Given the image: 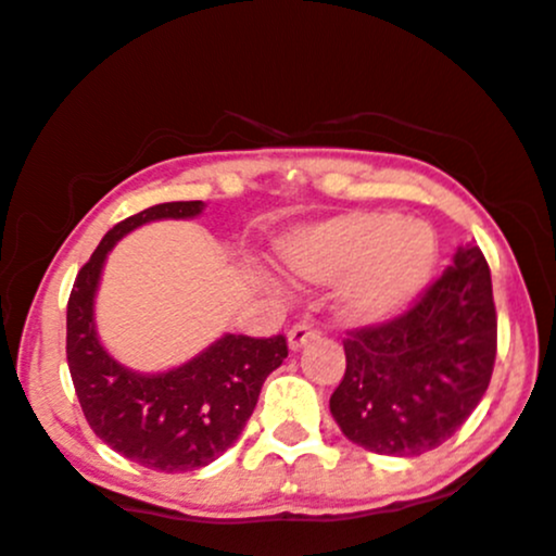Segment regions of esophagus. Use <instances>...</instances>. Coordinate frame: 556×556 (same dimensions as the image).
Segmentation results:
<instances>
[{"mask_svg":"<svg viewBox=\"0 0 556 556\" xmlns=\"http://www.w3.org/2000/svg\"><path fill=\"white\" fill-rule=\"evenodd\" d=\"M318 334H321V329L314 327V324L300 321L290 331H287V342H290L292 350H300V348H303V344H308L311 340H316Z\"/></svg>","mask_w":556,"mask_h":556,"instance_id":"1","label":"esophagus"}]
</instances>
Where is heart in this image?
I'll return each mask as SVG.
<instances>
[{"label":"heart","instance_id":"heart-1","mask_svg":"<svg viewBox=\"0 0 556 556\" xmlns=\"http://www.w3.org/2000/svg\"><path fill=\"white\" fill-rule=\"evenodd\" d=\"M285 264L311 282L340 285V308L353 321L376 324L416 300L439 261V238L420 219L392 212H350L292 235Z\"/></svg>","mask_w":556,"mask_h":556}]
</instances>
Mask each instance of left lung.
I'll use <instances>...</instances> for the list:
<instances>
[{
	"label": "left lung",
	"instance_id": "8db88e82",
	"mask_svg": "<svg viewBox=\"0 0 556 556\" xmlns=\"http://www.w3.org/2000/svg\"><path fill=\"white\" fill-rule=\"evenodd\" d=\"M348 368L329 410L344 437L392 457L444 444L486 394L496 361L491 271L476 242L410 308L348 331Z\"/></svg>",
	"mask_w": 556,
	"mask_h": 556
}]
</instances>
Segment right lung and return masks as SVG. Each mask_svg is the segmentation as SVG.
<instances>
[{
    "label": "right lung",
    "instance_id": "1",
    "mask_svg": "<svg viewBox=\"0 0 556 556\" xmlns=\"http://www.w3.org/2000/svg\"><path fill=\"white\" fill-rule=\"evenodd\" d=\"M201 201H172L114 225L83 264L67 300V366L88 426L127 460L162 473L214 463L240 437L261 387L287 358V337L227 334L167 374L127 371L93 329V292L114 242L146 222L188 219Z\"/></svg>",
    "mask_w": 556,
    "mask_h": 556
}]
</instances>
